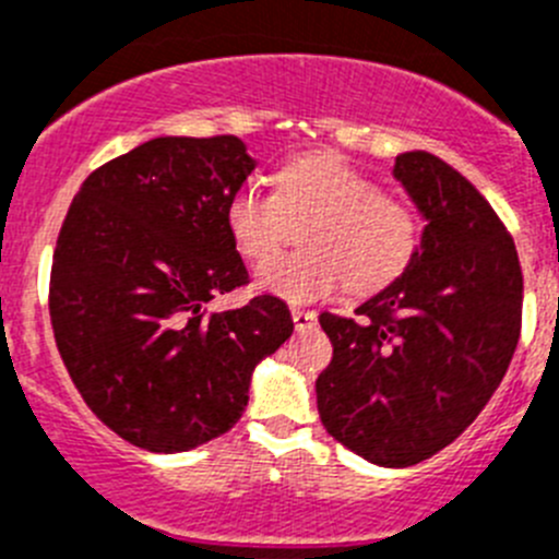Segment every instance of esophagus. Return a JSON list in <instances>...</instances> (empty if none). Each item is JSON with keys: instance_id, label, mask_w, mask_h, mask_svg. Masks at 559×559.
Returning <instances> with one entry per match:
<instances>
[{"instance_id": "obj_1", "label": "esophagus", "mask_w": 559, "mask_h": 559, "mask_svg": "<svg viewBox=\"0 0 559 559\" xmlns=\"http://www.w3.org/2000/svg\"><path fill=\"white\" fill-rule=\"evenodd\" d=\"M292 323H295V329H298V331L311 329V325L317 323V311H309V309H292Z\"/></svg>"}]
</instances>
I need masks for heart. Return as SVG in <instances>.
I'll list each match as a JSON object with an SVG mask.
<instances>
[{"label": "heart", "instance_id": "heart-1", "mask_svg": "<svg viewBox=\"0 0 559 559\" xmlns=\"http://www.w3.org/2000/svg\"><path fill=\"white\" fill-rule=\"evenodd\" d=\"M306 250L261 264L255 284L289 304L348 289L379 292L399 281L420 248V219L406 200L381 192L336 153H306L275 173V192L239 186L225 203V228L245 259L264 261L304 223Z\"/></svg>", "mask_w": 559, "mask_h": 559}]
</instances>
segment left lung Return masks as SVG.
Wrapping results in <instances>:
<instances>
[{
	"label": "left lung",
	"mask_w": 559,
	"mask_h": 559,
	"mask_svg": "<svg viewBox=\"0 0 559 559\" xmlns=\"http://www.w3.org/2000/svg\"><path fill=\"white\" fill-rule=\"evenodd\" d=\"M392 175L426 219L420 248L359 317L320 314L334 356L317 376V412L354 454L406 467L454 442L501 384L524 275L499 214L454 167L412 150Z\"/></svg>",
	"instance_id": "8db88e82"
}]
</instances>
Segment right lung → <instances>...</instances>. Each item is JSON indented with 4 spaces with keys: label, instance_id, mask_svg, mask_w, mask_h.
Returning a JSON list of instances; mask_svg holds the SVG:
<instances>
[{
    "label": "right lung",
    "instance_id": "obj_1",
    "mask_svg": "<svg viewBox=\"0 0 559 559\" xmlns=\"http://www.w3.org/2000/svg\"><path fill=\"white\" fill-rule=\"evenodd\" d=\"M255 169L236 135H160L83 180L60 228L49 317L88 409L155 454L225 435L250 376L292 336L275 295L209 314L248 284L225 203Z\"/></svg>",
    "mask_w": 559,
    "mask_h": 559
}]
</instances>
